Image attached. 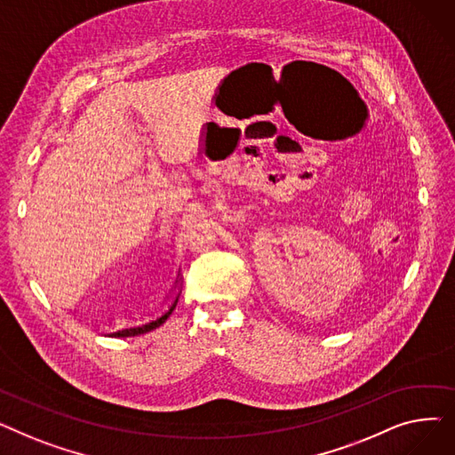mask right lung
I'll return each instance as SVG.
<instances>
[{"mask_svg":"<svg viewBox=\"0 0 455 455\" xmlns=\"http://www.w3.org/2000/svg\"><path fill=\"white\" fill-rule=\"evenodd\" d=\"M177 283H180V280H177ZM179 295H180V291L175 295L172 304L164 309V314L155 317L153 321H148V323H143V324H136V326H131V328H122V330H117V331H110L108 336L110 338H131V336H140V333H148V331L158 328L160 324H164L167 321V317L172 315V312H173L177 302H179Z\"/></svg>","mask_w":455,"mask_h":455,"instance_id":"add662e5","label":"right lung"}]
</instances>
